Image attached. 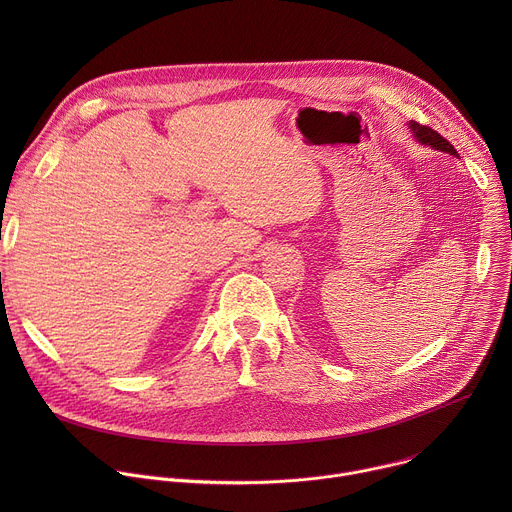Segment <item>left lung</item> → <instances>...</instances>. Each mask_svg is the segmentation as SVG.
I'll use <instances>...</instances> for the list:
<instances>
[{"instance_id":"8db88e82","label":"left lung","mask_w":512,"mask_h":512,"mask_svg":"<svg viewBox=\"0 0 512 512\" xmlns=\"http://www.w3.org/2000/svg\"><path fill=\"white\" fill-rule=\"evenodd\" d=\"M409 131L413 133V137L421 145H429L431 150H440V152H446L450 156H458V152L454 150V145L448 139H444L440 133L433 131L431 127H425V125H419L415 121H409Z\"/></svg>"}]
</instances>
